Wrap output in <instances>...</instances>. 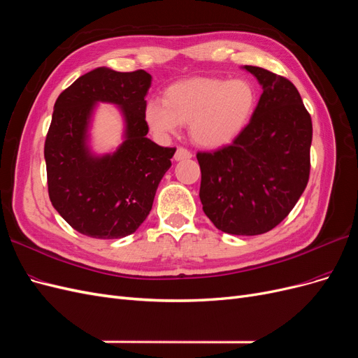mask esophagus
<instances>
[{"mask_svg": "<svg viewBox=\"0 0 358 358\" xmlns=\"http://www.w3.org/2000/svg\"><path fill=\"white\" fill-rule=\"evenodd\" d=\"M191 157H192V154L189 152V150L185 149V148H182V146H179V148L176 149V152H175V159H176V161L188 159V158H191Z\"/></svg>", "mask_w": 358, "mask_h": 358, "instance_id": "obj_1", "label": "esophagus"}]
</instances>
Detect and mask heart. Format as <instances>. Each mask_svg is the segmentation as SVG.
I'll list each match as a JSON object with an SVG mask.
<instances>
[{
  "label": "heart",
  "instance_id": "obj_1",
  "mask_svg": "<svg viewBox=\"0 0 358 358\" xmlns=\"http://www.w3.org/2000/svg\"><path fill=\"white\" fill-rule=\"evenodd\" d=\"M255 107L251 82L196 78L169 86L164 101H146L143 116L159 137L176 134L180 125L189 124V136L197 145L221 148L248 127Z\"/></svg>",
  "mask_w": 358,
  "mask_h": 358
}]
</instances>
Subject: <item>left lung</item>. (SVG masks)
I'll use <instances>...</instances> for the list:
<instances>
[{
    "instance_id": "1",
    "label": "left lung",
    "mask_w": 358,
    "mask_h": 358,
    "mask_svg": "<svg viewBox=\"0 0 358 358\" xmlns=\"http://www.w3.org/2000/svg\"><path fill=\"white\" fill-rule=\"evenodd\" d=\"M243 69L263 94L231 145L197 154L200 200L218 230L257 236L282 222L308 185L312 121L288 79L262 67Z\"/></svg>"
}]
</instances>
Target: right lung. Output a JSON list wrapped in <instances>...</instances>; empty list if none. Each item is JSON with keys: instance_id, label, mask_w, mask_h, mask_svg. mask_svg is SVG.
Returning <instances> with one entry per match:
<instances>
[{"instance_id": "1", "label": "right lung", "mask_w": 358, "mask_h": 358, "mask_svg": "<svg viewBox=\"0 0 358 358\" xmlns=\"http://www.w3.org/2000/svg\"><path fill=\"white\" fill-rule=\"evenodd\" d=\"M152 76L99 67L62 91L53 106L45 142L52 206L76 231L95 239H121L146 220L175 148L148 138L143 110ZM96 102L120 107L124 142L112 155L95 156L87 145Z\"/></svg>"}]
</instances>
